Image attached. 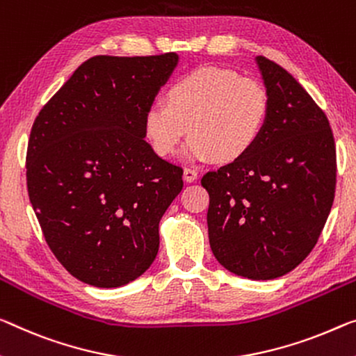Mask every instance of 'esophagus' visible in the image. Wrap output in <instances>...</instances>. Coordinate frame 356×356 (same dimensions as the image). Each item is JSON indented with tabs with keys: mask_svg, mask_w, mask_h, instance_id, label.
Here are the masks:
<instances>
[{
	"mask_svg": "<svg viewBox=\"0 0 356 356\" xmlns=\"http://www.w3.org/2000/svg\"><path fill=\"white\" fill-rule=\"evenodd\" d=\"M183 177H184V179L188 183H194L195 179H197V177H199V173H197L194 168H184V172H183Z\"/></svg>",
	"mask_w": 356,
	"mask_h": 356,
	"instance_id": "1",
	"label": "esophagus"
}]
</instances>
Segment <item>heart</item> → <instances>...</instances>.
Masks as SVG:
<instances>
[{
  "mask_svg": "<svg viewBox=\"0 0 356 356\" xmlns=\"http://www.w3.org/2000/svg\"><path fill=\"white\" fill-rule=\"evenodd\" d=\"M269 111V95L258 81L235 70L199 67L168 87L167 103L146 108L143 132L161 157H172L189 130L186 159L231 163L258 145Z\"/></svg>",
  "mask_w": 356,
  "mask_h": 356,
  "instance_id": "1",
  "label": "heart"
}]
</instances>
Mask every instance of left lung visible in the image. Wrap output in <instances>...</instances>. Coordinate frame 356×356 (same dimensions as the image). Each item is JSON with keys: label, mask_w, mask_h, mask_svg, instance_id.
<instances>
[{"label": "left lung", "mask_w": 356, "mask_h": 356, "mask_svg": "<svg viewBox=\"0 0 356 356\" xmlns=\"http://www.w3.org/2000/svg\"><path fill=\"white\" fill-rule=\"evenodd\" d=\"M270 102L258 145L202 178L210 194V247L222 267L272 280L298 267L316 245L336 191L330 121L286 70L254 57Z\"/></svg>", "instance_id": "8db88e82"}]
</instances>
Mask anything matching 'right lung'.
I'll return each mask as SVG.
<instances>
[{
    "label": "right lung",
    "instance_id": "obj_1",
    "mask_svg": "<svg viewBox=\"0 0 356 356\" xmlns=\"http://www.w3.org/2000/svg\"><path fill=\"white\" fill-rule=\"evenodd\" d=\"M178 62L175 52L92 57L33 124L31 207L60 264L87 285H127L156 259L183 168L152 151L143 118Z\"/></svg>",
    "mask_w": 356,
    "mask_h": 356
}]
</instances>
